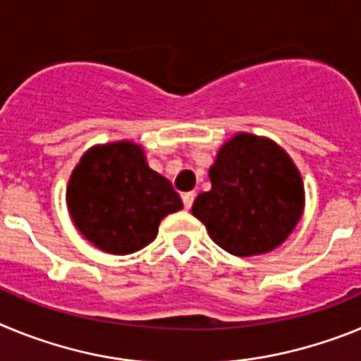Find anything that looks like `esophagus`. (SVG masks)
<instances>
[{"label": "esophagus", "instance_id": "obj_1", "mask_svg": "<svg viewBox=\"0 0 361 361\" xmlns=\"http://www.w3.org/2000/svg\"><path fill=\"white\" fill-rule=\"evenodd\" d=\"M193 200H195V193H193V191H188V193H184V195H183L184 208L190 209L191 206H193Z\"/></svg>", "mask_w": 361, "mask_h": 361}]
</instances>
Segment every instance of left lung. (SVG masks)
Wrapping results in <instances>:
<instances>
[{
    "label": "left lung",
    "mask_w": 361,
    "mask_h": 361,
    "mask_svg": "<svg viewBox=\"0 0 361 361\" xmlns=\"http://www.w3.org/2000/svg\"><path fill=\"white\" fill-rule=\"evenodd\" d=\"M212 190L191 213L209 237L235 257L275 250L304 213V183L288 153L266 137L237 133L222 145L209 168Z\"/></svg>",
    "instance_id": "obj_1"
}]
</instances>
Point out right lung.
Returning a JSON list of instances; mask_svg holds the SVG:
<instances>
[{"instance_id": "right-lung-1", "label": "right lung", "mask_w": 361, "mask_h": 361, "mask_svg": "<svg viewBox=\"0 0 361 361\" xmlns=\"http://www.w3.org/2000/svg\"><path fill=\"white\" fill-rule=\"evenodd\" d=\"M66 204L86 240L110 255H130L157 237L166 215L183 209L171 183L153 171L132 141L92 146L73 168Z\"/></svg>"}]
</instances>
